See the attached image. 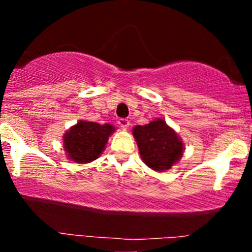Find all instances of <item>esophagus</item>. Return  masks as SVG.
Returning a JSON list of instances; mask_svg holds the SVG:
<instances>
[{"instance_id":"obj_1","label":"esophagus","mask_w":252,"mask_h":252,"mask_svg":"<svg viewBox=\"0 0 252 252\" xmlns=\"http://www.w3.org/2000/svg\"><path fill=\"white\" fill-rule=\"evenodd\" d=\"M118 126H120L122 129H128L130 126V122L128 120H126V118H121V120H118Z\"/></svg>"}]
</instances>
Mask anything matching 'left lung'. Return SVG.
<instances>
[{
  "label": "left lung",
  "instance_id": "left-lung-1",
  "mask_svg": "<svg viewBox=\"0 0 252 252\" xmlns=\"http://www.w3.org/2000/svg\"><path fill=\"white\" fill-rule=\"evenodd\" d=\"M132 136L142 161L155 172L170 169L184 155V141L162 117L155 118L146 126H134Z\"/></svg>",
  "mask_w": 252,
  "mask_h": 252
}]
</instances>
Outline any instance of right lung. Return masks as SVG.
I'll return each instance as SVG.
<instances>
[{
	"label": "right lung",
	"mask_w": 252,
	"mask_h": 252,
	"mask_svg": "<svg viewBox=\"0 0 252 252\" xmlns=\"http://www.w3.org/2000/svg\"><path fill=\"white\" fill-rule=\"evenodd\" d=\"M115 131L116 128L112 124L78 121L63 136V150L68 161L84 164L97 160Z\"/></svg>",
	"instance_id": "right-lung-1"
}]
</instances>
